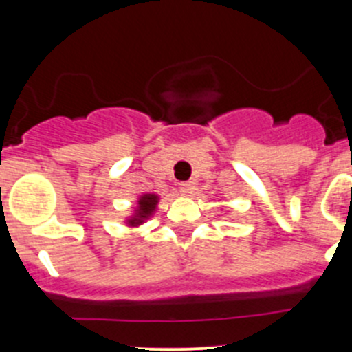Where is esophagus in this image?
Wrapping results in <instances>:
<instances>
[{
  "instance_id": "obj_1",
  "label": "esophagus",
  "mask_w": 352,
  "mask_h": 352,
  "mask_svg": "<svg viewBox=\"0 0 352 352\" xmlns=\"http://www.w3.org/2000/svg\"><path fill=\"white\" fill-rule=\"evenodd\" d=\"M179 191L181 193L184 195V197H190V195H193V191H195V186L191 183H183L179 186Z\"/></svg>"
}]
</instances>
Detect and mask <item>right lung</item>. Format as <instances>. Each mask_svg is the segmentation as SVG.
<instances>
[{
    "mask_svg": "<svg viewBox=\"0 0 352 352\" xmlns=\"http://www.w3.org/2000/svg\"><path fill=\"white\" fill-rule=\"evenodd\" d=\"M159 203V195L155 193H144L137 198V206L133 208V213L125 220V223L129 227H139L144 222L151 219L154 215L155 208H157Z\"/></svg>",
    "mask_w": 352,
    "mask_h": 352,
    "instance_id": "1",
    "label": "right lung"
}]
</instances>
